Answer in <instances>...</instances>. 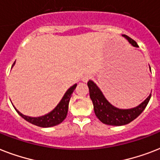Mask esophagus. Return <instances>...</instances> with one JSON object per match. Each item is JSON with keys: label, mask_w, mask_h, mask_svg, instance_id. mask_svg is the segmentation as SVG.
<instances>
[{"label": "esophagus", "mask_w": 160, "mask_h": 160, "mask_svg": "<svg viewBox=\"0 0 160 160\" xmlns=\"http://www.w3.org/2000/svg\"><path fill=\"white\" fill-rule=\"evenodd\" d=\"M90 78H91V75L90 74H85V75H83L82 77H81V80H82L83 82H87Z\"/></svg>", "instance_id": "obj_1"}]
</instances>
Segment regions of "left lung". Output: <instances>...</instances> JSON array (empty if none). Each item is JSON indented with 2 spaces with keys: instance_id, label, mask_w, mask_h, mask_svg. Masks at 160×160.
I'll return each instance as SVG.
<instances>
[{
  "instance_id": "1",
  "label": "left lung",
  "mask_w": 160,
  "mask_h": 160,
  "mask_svg": "<svg viewBox=\"0 0 160 160\" xmlns=\"http://www.w3.org/2000/svg\"><path fill=\"white\" fill-rule=\"evenodd\" d=\"M123 36L128 40L132 46L138 47V45L133 39L126 35H123ZM87 85L90 90V97L94 105L95 115L102 123L108 125L120 126L133 121L144 111L151 97V94H150L146 100L143 101L140 105L132 109H119L112 105L105 99L101 90L92 80H89Z\"/></svg>"
}]
</instances>
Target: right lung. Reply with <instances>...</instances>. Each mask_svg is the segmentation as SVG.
Segmentation results:
<instances>
[{"label":"right lung","instance_id":"add662e5","mask_svg":"<svg viewBox=\"0 0 160 160\" xmlns=\"http://www.w3.org/2000/svg\"><path fill=\"white\" fill-rule=\"evenodd\" d=\"M15 65L14 62L13 65ZM12 65V66H13ZM77 84L71 86L69 90L65 92L63 98L60 101V103L58 104L57 106L55 107V109L51 111L48 114H45L43 116L40 117H30L26 116L22 114L20 111H18L16 109V112L21 115L24 119H26V121H28L29 123H31L32 124H35L36 126L43 127V128H48V127L55 126L57 124H60L64 119L66 118L68 113V108H69V102H70V97L72 95L73 91L75 90L76 88Z\"/></svg>","mask_w":160,"mask_h":160}]
</instances>
